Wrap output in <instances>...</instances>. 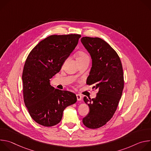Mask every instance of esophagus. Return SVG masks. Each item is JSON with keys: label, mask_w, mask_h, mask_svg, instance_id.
I'll list each match as a JSON object with an SVG mask.
<instances>
[{"label": "esophagus", "mask_w": 151, "mask_h": 151, "mask_svg": "<svg viewBox=\"0 0 151 151\" xmlns=\"http://www.w3.org/2000/svg\"><path fill=\"white\" fill-rule=\"evenodd\" d=\"M76 97H77V100H78V101H80V100H81L82 97L81 95H80V94H76Z\"/></svg>", "instance_id": "34e87169"}]
</instances>
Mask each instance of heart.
<instances>
[{
	"instance_id": "obj_1",
	"label": "heart",
	"mask_w": 151,
	"mask_h": 151,
	"mask_svg": "<svg viewBox=\"0 0 151 151\" xmlns=\"http://www.w3.org/2000/svg\"><path fill=\"white\" fill-rule=\"evenodd\" d=\"M76 57L77 60H83V59H85V58H89L88 55L82 51H79L76 53Z\"/></svg>"
}]
</instances>
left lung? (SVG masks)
<instances>
[{
  "mask_svg": "<svg viewBox=\"0 0 151 151\" xmlns=\"http://www.w3.org/2000/svg\"><path fill=\"white\" fill-rule=\"evenodd\" d=\"M81 42L92 58V68L87 81L93 90H99L95 99L83 98L90 107L83 118L85 127L95 129L104 125L114 116L124 88L122 63L116 52L99 37H83Z\"/></svg>",
  "mask_w": 151,
  "mask_h": 151,
  "instance_id": "obj_1",
  "label": "left lung"
}]
</instances>
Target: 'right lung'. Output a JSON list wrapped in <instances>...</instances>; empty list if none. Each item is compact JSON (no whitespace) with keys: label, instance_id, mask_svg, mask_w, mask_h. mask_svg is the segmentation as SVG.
I'll return each mask as SVG.
<instances>
[{"label":"right lung","instance_id":"1","mask_svg":"<svg viewBox=\"0 0 151 151\" xmlns=\"http://www.w3.org/2000/svg\"><path fill=\"white\" fill-rule=\"evenodd\" d=\"M81 37L78 34L51 35L41 40L27 56L22 75L23 99L32 118L41 125L58 124L64 109L77 100L72 92L54 90L50 81L60 72Z\"/></svg>","mask_w":151,"mask_h":151}]
</instances>
